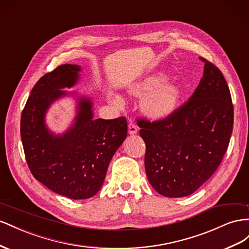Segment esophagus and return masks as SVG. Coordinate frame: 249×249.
<instances>
[{
    "instance_id": "34e87169",
    "label": "esophagus",
    "mask_w": 249,
    "mask_h": 249,
    "mask_svg": "<svg viewBox=\"0 0 249 249\" xmlns=\"http://www.w3.org/2000/svg\"><path fill=\"white\" fill-rule=\"evenodd\" d=\"M137 132H138V126L134 123L130 122L128 124V133L129 134H136Z\"/></svg>"
}]
</instances>
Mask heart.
<instances>
[{
	"mask_svg": "<svg viewBox=\"0 0 249 249\" xmlns=\"http://www.w3.org/2000/svg\"><path fill=\"white\" fill-rule=\"evenodd\" d=\"M165 81L162 75L147 77L145 79L133 84L129 89V93L133 96H143L156 87L158 89L149 94L143 102V110L145 115L153 120L165 119L175 109L179 101L181 89L175 83H167L161 85ZM161 87H160L159 85ZM115 102L121 104V99L115 98Z\"/></svg>",
	"mask_w": 249,
	"mask_h": 249,
	"instance_id": "heart-1",
	"label": "heart"
}]
</instances>
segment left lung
I'll return each instance as SVG.
<instances>
[{"label":"left lung","instance_id":"8db88e82","mask_svg":"<svg viewBox=\"0 0 249 249\" xmlns=\"http://www.w3.org/2000/svg\"><path fill=\"white\" fill-rule=\"evenodd\" d=\"M200 60L203 77L186 103L162 120H137L146 144L148 180L165 197L194 193L214 174L230 144L233 107L229 85L215 65Z\"/></svg>","mask_w":249,"mask_h":249}]
</instances>
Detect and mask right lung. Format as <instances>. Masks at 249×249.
<instances>
[{
	"mask_svg": "<svg viewBox=\"0 0 249 249\" xmlns=\"http://www.w3.org/2000/svg\"><path fill=\"white\" fill-rule=\"evenodd\" d=\"M81 68L62 65L34 85L20 118V138L28 167L48 189L71 198L87 199L97 194L109 162L127 136L125 117L94 119L93 103L79 98L74 124L62 134L48 129L45 116L57 99L69 95L61 89L79 80Z\"/></svg>",
	"mask_w": 249,
	"mask_h": 249,
	"instance_id": "1",
	"label": "right lung"
}]
</instances>
